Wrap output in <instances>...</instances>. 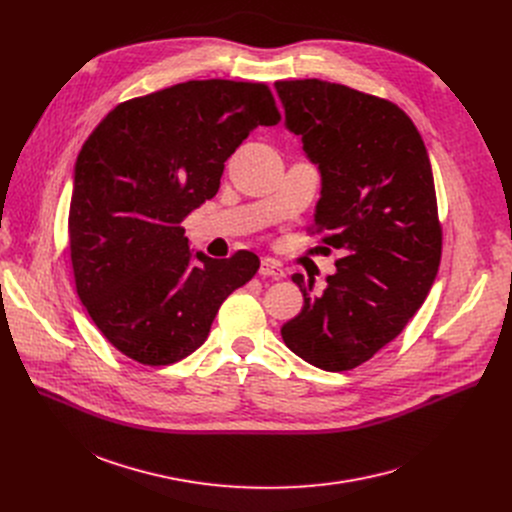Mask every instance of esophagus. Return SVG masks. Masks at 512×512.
Wrapping results in <instances>:
<instances>
[{"mask_svg": "<svg viewBox=\"0 0 512 512\" xmlns=\"http://www.w3.org/2000/svg\"><path fill=\"white\" fill-rule=\"evenodd\" d=\"M259 275L271 277V279H283V277H285L283 269H281L275 261H271V259H263V261H261V265H259Z\"/></svg>", "mask_w": 512, "mask_h": 512, "instance_id": "esophagus-1", "label": "esophagus"}]
</instances>
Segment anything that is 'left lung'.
I'll return each mask as SVG.
<instances>
[{
  "label": "left lung",
  "mask_w": 512,
  "mask_h": 512,
  "mask_svg": "<svg viewBox=\"0 0 512 512\" xmlns=\"http://www.w3.org/2000/svg\"><path fill=\"white\" fill-rule=\"evenodd\" d=\"M275 93L320 172L314 229L342 251L322 296L291 277L304 308L281 338L322 371H350L401 334L435 281L442 229L429 154L391 101L318 79L279 81Z\"/></svg>",
  "instance_id": "1"
}]
</instances>
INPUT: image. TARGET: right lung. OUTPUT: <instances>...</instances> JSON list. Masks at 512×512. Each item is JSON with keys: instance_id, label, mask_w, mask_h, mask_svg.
I'll use <instances>...</instances> for the list:
<instances>
[{"instance_id": "add662e5", "label": "right lung", "mask_w": 512, "mask_h": 512, "mask_svg": "<svg viewBox=\"0 0 512 512\" xmlns=\"http://www.w3.org/2000/svg\"><path fill=\"white\" fill-rule=\"evenodd\" d=\"M279 111L263 83L188 81L117 105L75 164L68 243L77 294L125 356L164 367L200 348L221 304L259 269L190 251L180 223L225 162Z\"/></svg>"}]
</instances>
